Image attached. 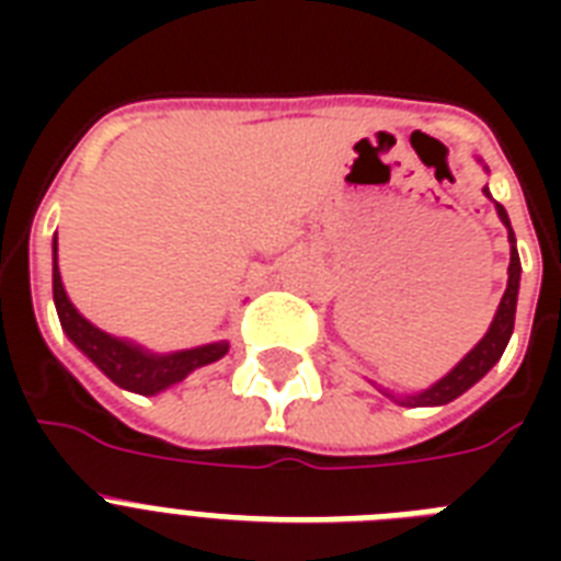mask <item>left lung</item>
<instances>
[{
	"instance_id": "8db88e82",
	"label": "left lung",
	"mask_w": 561,
	"mask_h": 561,
	"mask_svg": "<svg viewBox=\"0 0 561 561\" xmlns=\"http://www.w3.org/2000/svg\"><path fill=\"white\" fill-rule=\"evenodd\" d=\"M483 192H486V197L492 201L489 188H483ZM495 209L501 224H504L506 232H510V267H506V276H510V279H506V290L504 297H501V306H497L495 311V320L489 325V332L480 337L478 346H474L451 373L443 375L436 383H431L427 390L410 392V396H392L390 390H381L383 396H390L396 404H404V408H439V404H448V401L462 396L469 387H474V383L501 360V355H504L506 343L513 337L515 306H518V282H522V259H518V250H515V232L513 227H510V215H506V209L497 201Z\"/></svg>"
}]
</instances>
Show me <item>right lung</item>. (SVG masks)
Instances as JSON below:
<instances>
[{
	"label": "right lung",
	"instance_id": "1",
	"mask_svg": "<svg viewBox=\"0 0 561 561\" xmlns=\"http://www.w3.org/2000/svg\"><path fill=\"white\" fill-rule=\"evenodd\" d=\"M51 290H55V308L66 337L122 390L139 392V396H157V392L169 390V387L183 381L194 369L215 364L229 352L227 341L180 352H151L139 346V343L127 341V337H113V334L101 332L99 325H92L72 306V299L66 297L60 267H57V236L51 238Z\"/></svg>",
	"mask_w": 561,
	"mask_h": 561
}]
</instances>
